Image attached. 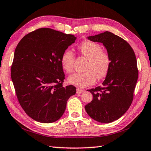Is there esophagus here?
<instances>
[{
    "mask_svg": "<svg viewBox=\"0 0 151 151\" xmlns=\"http://www.w3.org/2000/svg\"><path fill=\"white\" fill-rule=\"evenodd\" d=\"M84 90H82V89H79V88H77V90H76V93H82L84 92Z\"/></svg>",
    "mask_w": 151,
    "mask_h": 151,
    "instance_id": "obj_1",
    "label": "esophagus"
}]
</instances>
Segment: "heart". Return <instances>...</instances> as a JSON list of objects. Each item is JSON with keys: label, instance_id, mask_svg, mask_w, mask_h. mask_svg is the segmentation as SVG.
I'll use <instances>...</instances> for the list:
<instances>
[{"label": "heart", "instance_id": "1", "mask_svg": "<svg viewBox=\"0 0 151 151\" xmlns=\"http://www.w3.org/2000/svg\"><path fill=\"white\" fill-rule=\"evenodd\" d=\"M78 53L88 60L84 73H76L69 76L68 82L75 86L82 88L95 83L97 78L102 79L107 75L111 65L110 55L102 49L99 44L85 40L78 46ZM75 54L67 49L61 57V64L65 71L70 73L73 70Z\"/></svg>", "mask_w": 151, "mask_h": 151}]
</instances>
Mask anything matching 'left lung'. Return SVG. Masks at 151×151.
<instances>
[{
  "instance_id": "1",
  "label": "left lung",
  "mask_w": 151,
  "mask_h": 151,
  "mask_svg": "<svg viewBox=\"0 0 151 151\" xmlns=\"http://www.w3.org/2000/svg\"><path fill=\"white\" fill-rule=\"evenodd\" d=\"M88 38L103 43L110 55L111 65L101 86L88 90L93 99L85 110L97 122L110 123L120 119L132 103L138 78L136 57L125 40L111 32Z\"/></svg>"
}]
</instances>
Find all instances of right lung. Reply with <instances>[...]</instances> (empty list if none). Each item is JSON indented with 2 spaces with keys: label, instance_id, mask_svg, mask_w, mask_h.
<instances>
[{
  "label": "right lung",
  "instance_id": "add662e5",
  "mask_svg": "<svg viewBox=\"0 0 151 151\" xmlns=\"http://www.w3.org/2000/svg\"><path fill=\"white\" fill-rule=\"evenodd\" d=\"M76 39L73 35L40 28L23 37L15 50L11 78L20 105L31 119L42 123L59 120L67 100L76 93L63 86L61 57Z\"/></svg>",
  "mask_w": 151,
  "mask_h": 151
}]
</instances>
